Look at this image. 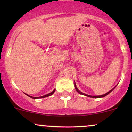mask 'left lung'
I'll return each mask as SVG.
<instances>
[{
  "mask_svg": "<svg viewBox=\"0 0 132 132\" xmlns=\"http://www.w3.org/2000/svg\"><path fill=\"white\" fill-rule=\"evenodd\" d=\"M75 89H76V91L78 92V93H79V94H82V95H86V96H87V97H92V98H101V97H105L106 95H107L108 94H109L111 93V91H112L113 89H114V88L116 87V86H115V87H114L113 88V89H112L111 91H109V92H108L107 93H106L105 94H103V95H87V94H84V93H82V92H80V91H79V90L77 89V87H76V84H75Z\"/></svg>",
  "mask_w": 132,
  "mask_h": 132,
  "instance_id": "1",
  "label": "left lung"
}]
</instances>
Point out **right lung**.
<instances>
[{"label": "right lung", "instance_id": "add662e5", "mask_svg": "<svg viewBox=\"0 0 132 132\" xmlns=\"http://www.w3.org/2000/svg\"><path fill=\"white\" fill-rule=\"evenodd\" d=\"M55 89H54L53 91L52 92V93H49V94H46V95H43V96H41V97H32V96H30V95H28V94H26L27 95H28L29 97H30V98H34V99H36V98H44V97H48V96H50V95H52L53 94L55 93Z\"/></svg>", "mask_w": 132, "mask_h": 132}]
</instances>
